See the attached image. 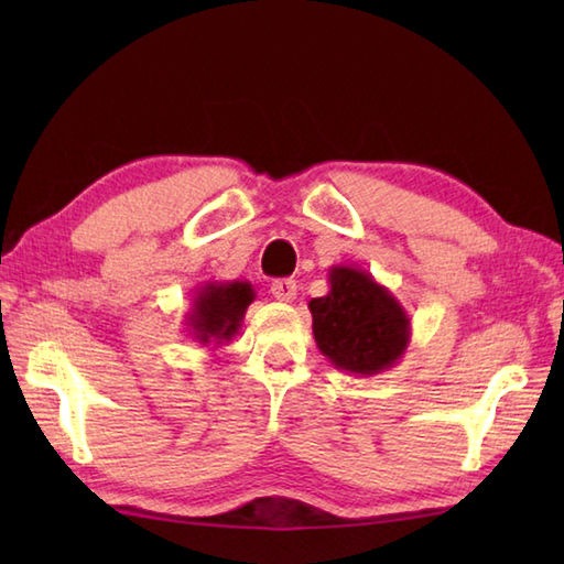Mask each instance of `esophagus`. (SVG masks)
Masks as SVG:
<instances>
[{
  "instance_id": "esophagus-1",
  "label": "esophagus",
  "mask_w": 564,
  "mask_h": 564,
  "mask_svg": "<svg viewBox=\"0 0 564 564\" xmlns=\"http://www.w3.org/2000/svg\"><path fill=\"white\" fill-rule=\"evenodd\" d=\"M271 295L281 303H293L297 295V285L293 279H279L271 283Z\"/></svg>"
}]
</instances>
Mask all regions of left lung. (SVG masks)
I'll use <instances>...</instances> for the list:
<instances>
[{
	"instance_id": "8db88e82",
	"label": "left lung",
	"mask_w": 564,
	"mask_h": 564,
	"mask_svg": "<svg viewBox=\"0 0 564 564\" xmlns=\"http://www.w3.org/2000/svg\"><path fill=\"white\" fill-rule=\"evenodd\" d=\"M329 293L307 303L317 349L349 376L370 378L400 364L412 339L402 303L368 271L337 263Z\"/></svg>"
}]
</instances>
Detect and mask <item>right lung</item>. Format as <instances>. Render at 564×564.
<instances>
[{
  "label": "right lung",
  "mask_w": 564,
  "mask_h": 564,
  "mask_svg": "<svg viewBox=\"0 0 564 564\" xmlns=\"http://www.w3.org/2000/svg\"><path fill=\"white\" fill-rule=\"evenodd\" d=\"M254 297L257 293L249 281H206L198 285L184 319L186 337L203 346L232 341Z\"/></svg>",
  "instance_id": "1"
}]
</instances>
